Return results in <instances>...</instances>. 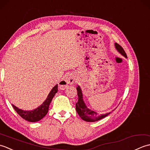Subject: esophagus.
I'll return each mask as SVG.
<instances>
[{
	"label": "esophagus",
	"mask_w": 150,
	"mask_h": 150,
	"mask_svg": "<svg viewBox=\"0 0 150 150\" xmlns=\"http://www.w3.org/2000/svg\"><path fill=\"white\" fill-rule=\"evenodd\" d=\"M75 82V77L72 75H68L64 80L61 81L59 84L60 88H64L68 84H73Z\"/></svg>",
	"instance_id": "esophagus-1"
}]
</instances>
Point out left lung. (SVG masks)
Segmentation results:
<instances>
[{"mask_svg":"<svg viewBox=\"0 0 150 150\" xmlns=\"http://www.w3.org/2000/svg\"><path fill=\"white\" fill-rule=\"evenodd\" d=\"M115 47L116 49L118 50V52L120 53L123 56L125 57H127L126 53L124 52V49L122 47L120 46L119 44L115 43ZM77 95H78V102L76 103V110H77V112L78 113L79 115L82 120H84L86 122H95V121L99 120L103 118L106 117L108 116L110 113H108L104 115H98L95 112V111L89 110L88 108L86 106V104L84 103L83 98H82V91L81 90L80 86L77 88Z\"/></svg>","mask_w":150,"mask_h":150,"instance_id":"left-lung-1","label":"left lung"}]
</instances>
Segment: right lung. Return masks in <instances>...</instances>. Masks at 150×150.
<instances>
[{
    "label": "right lung",
    "instance_id": "right-lung-1",
    "mask_svg": "<svg viewBox=\"0 0 150 150\" xmlns=\"http://www.w3.org/2000/svg\"><path fill=\"white\" fill-rule=\"evenodd\" d=\"M57 91H58V85H56L55 87H53L52 91H50L48 96H47L46 100L44 102L43 104L34 110L23 111L21 109H18V108L15 106L14 105L12 104V106L13 107L14 110L17 111V113L22 119L31 122H37V121L41 120L42 118L45 117L47 113L48 112L50 104Z\"/></svg>",
    "mask_w": 150,
    "mask_h": 150
}]
</instances>
